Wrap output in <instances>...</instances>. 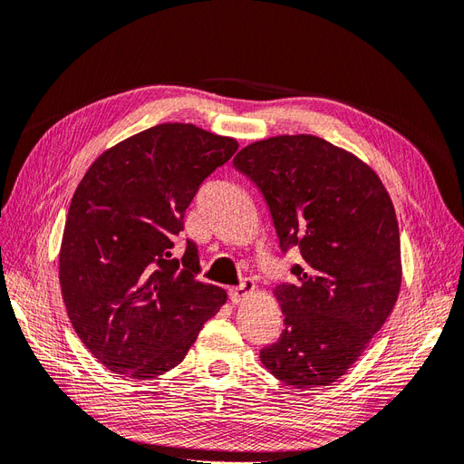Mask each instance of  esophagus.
<instances>
[{
	"label": "esophagus",
	"mask_w": 464,
	"mask_h": 464,
	"mask_svg": "<svg viewBox=\"0 0 464 464\" xmlns=\"http://www.w3.org/2000/svg\"><path fill=\"white\" fill-rule=\"evenodd\" d=\"M253 291H255L253 280H249V277H244L242 284H239L237 287H232V289H230V299H232V303H239V301H244L246 296H247L249 293H253Z\"/></svg>",
	"instance_id": "1"
}]
</instances>
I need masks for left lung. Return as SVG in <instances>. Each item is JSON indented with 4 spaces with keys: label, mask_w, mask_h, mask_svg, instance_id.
Returning <instances> with one entry per match:
<instances>
[{
    "label": "left lung",
    "mask_w": 464,
    "mask_h": 464,
    "mask_svg": "<svg viewBox=\"0 0 464 464\" xmlns=\"http://www.w3.org/2000/svg\"><path fill=\"white\" fill-rule=\"evenodd\" d=\"M265 196L280 247H299L296 280L274 289L280 339L261 350L268 372L295 388L343 377L382 327L401 285L400 230L377 173L314 135L256 140L234 158Z\"/></svg>",
    "instance_id": "1"
}]
</instances>
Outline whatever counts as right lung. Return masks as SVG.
I'll list each match as a JSON object with an SVG mask.
<instances>
[{
	"mask_svg": "<svg viewBox=\"0 0 464 464\" xmlns=\"http://www.w3.org/2000/svg\"><path fill=\"white\" fill-rule=\"evenodd\" d=\"M237 142L192 123H160L101 154L73 192L59 280L78 337L106 369L154 379L179 365L227 291L198 282L184 213Z\"/></svg>",
	"mask_w": 464,
	"mask_h": 464,
	"instance_id": "1",
	"label": "right lung"
}]
</instances>
